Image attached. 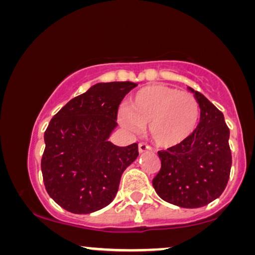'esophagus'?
Returning a JSON list of instances; mask_svg holds the SVG:
<instances>
[{
	"mask_svg": "<svg viewBox=\"0 0 255 255\" xmlns=\"http://www.w3.org/2000/svg\"><path fill=\"white\" fill-rule=\"evenodd\" d=\"M137 150H139L140 154H142V153H145V152L151 151V147L147 144H145V142H140L139 146H137Z\"/></svg>",
	"mask_w": 255,
	"mask_h": 255,
	"instance_id": "obj_1",
	"label": "esophagus"
}]
</instances>
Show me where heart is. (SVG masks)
Wrapping results in <instances>:
<instances>
[{
    "label": "heart",
    "mask_w": 255,
    "mask_h": 255,
    "mask_svg": "<svg viewBox=\"0 0 255 255\" xmlns=\"http://www.w3.org/2000/svg\"><path fill=\"white\" fill-rule=\"evenodd\" d=\"M120 124L131 133L148 126V134L160 147H172L186 141L197 129L200 108L192 93L163 84H152L136 91L129 108L119 114Z\"/></svg>",
    "instance_id": "b5f03b06"
}]
</instances>
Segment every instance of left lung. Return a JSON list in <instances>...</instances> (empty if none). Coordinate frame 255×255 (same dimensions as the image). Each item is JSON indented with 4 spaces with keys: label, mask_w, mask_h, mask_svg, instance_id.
Instances as JSON below:
<instances>
[{
    "label": "left lung",
    "mask_w": 255,
    "mask_h": 255,
    "mask_svg": "<svg viewBox=\"0 0 255 255\" xmlns=\"http://www.w3.org/2000/svg\"><path fill=\"white\" fill-rule=\"evenodd\" d=\"M200 108V122L182 144L158 152L162 168L152 184L166 203L198 209L221 197L231 168L230 131L224 115L205 96L188 87Z\"/></svg>",
    "instance_id": "obj_1"
}]
</instances>
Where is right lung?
Segmentation results:
<instances>
[{"instance_id": "right-lung-1", "label": "right lung", "mask_w": 255, "mask_h": 255, "mask_svg": "<svg viewBox=\"0 0 255 255\" xmlns=\"http://www.w3.org/2000/svg\"><path fill=\"white\" fill-rule=\"evenodd\" d=\"M137 86L130 81L98 83L61 109L44 133L42 172L50 198L67 211L87 215L108 206L119 191L137 144L109 141L119 105Z\"/></svg>"}]
</instances>
